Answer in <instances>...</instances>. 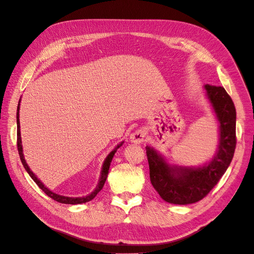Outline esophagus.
<instances>
[{"instance_id": "1", "label": "esophagus", "mask_w": 254, "mask_h": 254, "mask_svg": "<svg viewBox=\"0 0 254 254\" xmlns=\"http://www.w3.org/2000/svg\"><path fill=\"white\" fill-rule=\"evenodd\" d=\"M145 136H146L145 130L143 128H139V129L135 130L134 133L130 134L129 139L133 143L139 144V143H142L145 140Z\"/></svg>"}]
</instances>
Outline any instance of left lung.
I'll list each match as a JSON object with an SVG mask.
<instances>
[{
	"mask_svg": "<svg viewBox=\"0 0 254 254\" xmlns=\"http://www.w3.org/2000/svg\"><path fill=\"white\" fill-rule=\"evenodd\" d=\"M207 96L219 122V144L215 156L200 168L170 166L146 146L150 179L160 197L170 203L188 204L202 199L217 185L233 158L236 146V111L223 86L206 84Z\"/></svg>",
	"mask_w": 254,
	"mask_h": 254,
	"instance_id": "8db88e82",
	"label": "left lung"
}]
</instances>
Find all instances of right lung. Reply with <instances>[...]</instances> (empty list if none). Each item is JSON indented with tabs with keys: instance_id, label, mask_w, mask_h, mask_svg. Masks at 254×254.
<instances>
[{
	"instance_id": "obj_1",
	"label": "right lung",
	"mask_w": 254,
	"mask_h": 254,
	"mask_svg": "<svg viewBox=\"0 0 254 254\" xmlns=\"http://www.w3.org/2000/svg\"><path fill=\"white\" fill-rule=\"evenodd\" d=\"M19 110H20V101H19V104H18V112H17V125H18V129H17V144H18V151H19V155H20V159L23 163L24 168H25V170L27 171V173L29 174V176L34 179V182L39 186V188L41 190H42L47 196H50L51 198H53L54 200L58 201V202H61V203H68V204H77V203H84V202H87L89 200H92L93 198H95V196L99 193L101 191V189L104 186V183L106 181V178H108V174H109V170H110V166H111V162H112V159L114 157V155H115L116 151L118 148H120V146L122 145L121 142L120 144H118L116 146V149H114L109 155L108 157L105 158L104 160V163H103V167H102V171H101V176H100V179H99V183H98V186L96 189L94 190V192H92L89 195L85 196V197H66V196H62V195H58L56 194L54 192H52L50 189H47V188L41 183L38 177L32 173V172L30 171L29 167L27 166V163L25 161V159H24V156H23V149H22V141H21V133H20V120H19Z\"/></svg>"
}]
</instances>
